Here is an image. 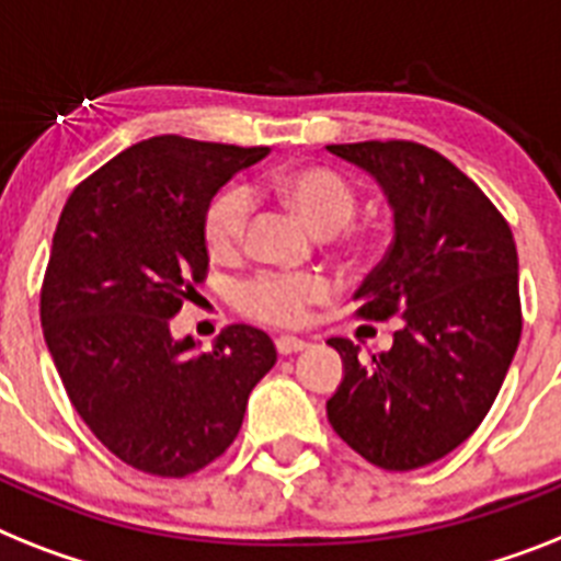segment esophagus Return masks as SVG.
I'll list each match as a JSON object with an SVG mask.
<instances>
[{"label":"esophagus","mask_w":561,"mask_h":561,"mask_svg":"<svg viewBox=\"0 0 561 561\" xmlns=\"http://www.w3.org/2000/svg\"><path fill=\"white\" fill-rule=\"evenodd\" d=\"M275 346L280 355H291V353H300V350L307 346V341H304V337H295V335H280V337H275Z\"/></svg>","instance_id":"obj_1"}]
</instances>
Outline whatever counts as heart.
Returning a JSON list of instances; mask_svg holds the SVG:
<instances>
[{"label": "heart", "instance_id": "1", "mask_svg": "<svg viewBox=\"0 0 561 561\" xmlns=\"http://www.w3.org/2000/svg\"><path fill=\"white\" fill-rule=\"evenodd\" d=\"M266 186L289 203L318 231H335L353 220L358 192L353 180L330 165H298L277 171ZM252 224V194L243 186H224L203 211V240L215 257H229L247 243ZM335 295V280L323 272L261 270L234 291V304L247 318L272 327H300L314 307Z\"/></svg>", "mask_w": 561, "mask_h": 561}]
</instances>
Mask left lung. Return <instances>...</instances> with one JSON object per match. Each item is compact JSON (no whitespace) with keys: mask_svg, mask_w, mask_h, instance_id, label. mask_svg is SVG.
Here are the masks:
<instances>
[{"mask_svg":"<svg viewBox=\"0 0 561 561\" xmlns=\"http://www.w3.org/2000/svg\"><path fill=\"white\" fill-rule=\"evenodd\" d=\"M367 169L392 206L396 238L358 286V318H401L387 353L330 337L344 381L327 419L383 470L433 465L473 436L522 335L519 257L507 220L465 171L413 140L327 146Z\"/></svg>","mask_w":561,"mask_h":561,"instance_id":"obj_1","label":"left lung"}]
</instances>
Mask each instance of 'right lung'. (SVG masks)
<instances>
[{
    "mask_svg": "<svg viewBox=\"0 0 561 561\" xmlns=\"http://www.w3.org/2000/svg\"><path fill=\"white\" fill-rule=\"evenodd\" d=\"M266 154L163 134L119 151L65 201L42 332L73 410L134 470L183 479L224 456L249 392L275 367L272 337L247 323L226 327L203 355L169 332L206 280V203Z\"/></svg>",
    "mask_w": 561,
    "mask_h": 561,
    "instance_id": "obj_1",
    "label": "right lung"
}]
</instances>
